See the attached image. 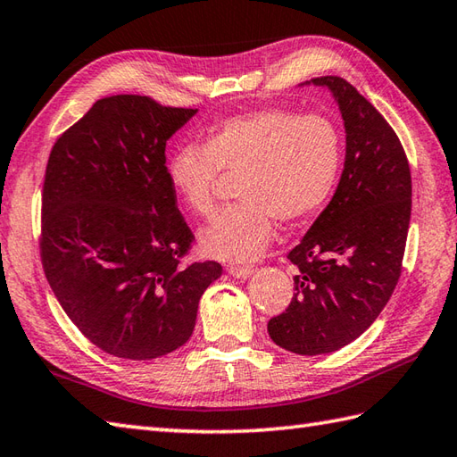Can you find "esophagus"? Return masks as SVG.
I'll list each match as a JSON object with an SVG mask.
<instances>
[{"label":"esophagus","instance_id":"obj_1","mask_svg":"<svg viewBox=\"0 0 457 457\" xmlns=\"http://www.w3.org/2000/svg\"><path fill=\"white\" fill-rule=\"evenodd\" d=\"M227 271L230 273L232 278L246 279V278L252 276V273H254V268H250V266H235V263H230V266L227 268Z\"/></svg>","mask_w":457,"mask_h":457}]
</instances>
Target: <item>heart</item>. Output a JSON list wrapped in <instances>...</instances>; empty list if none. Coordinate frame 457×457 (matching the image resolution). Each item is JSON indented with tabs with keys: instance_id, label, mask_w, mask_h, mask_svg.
I'll list each match as a JSON object with an SVG mask.
<instances>
[{
	"instance_id": "heart-1",
	"label": "heart",
	"mask_w": 457,
	"mask_h": 457,
	"mask_svg": "<svg viewBox=\"0 0 457 457\" xmlns=\"http://www.w3.org/2000/svg\"><path fill=\"white\" fill-rule=\"evenodd\" d=\"M342 137L332 119L268 107L211 125L205 145L179 146L168 176L199 217L217 209L220 170L242 174L240 203L201 230L205 254L227 262L254 260L268 246L278 219L297 225L319 212L337 186Z\"/></svg>"
}]
</instances>
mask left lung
Here are the masks:
<instances>
[{
  "mask_svg": "<svg viewBox=\"0 0 457 457\" xmlns=\"http://www.w3.org/2000/svg\"><path fill=\"white\" fill-rule=\"evenodd\" d=\"M327 86L346 129V160L332 201L287 258L299 273L289 307L270 319V338L301 356L337 352L366 332L403 270L411 220V168L399 137L340 76Z\"/></svg>",
  "mask_w": 457,
  "mask_h": 457,
  "instance_id": "left-lung-1",
  "label": "left lung"
}]
</instances>
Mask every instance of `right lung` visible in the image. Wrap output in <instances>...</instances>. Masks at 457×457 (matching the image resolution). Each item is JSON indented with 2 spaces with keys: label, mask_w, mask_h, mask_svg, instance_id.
<instances>
[{
  "label": "right lung",
  "mask_w": 457,
  "mask_h": 457,
  "mask_svg": "<svg viewBox=\"0 0 457 457\" xmlns=\"http://www.w3.org/2000/svg\"><path fill=\"white\" fill-rule=\"evenodd\" d=\"M195 113L105 97L50 150L40 262L70 320L111 356L152 360L186 344L222 273L212 260L184 262L195 237L166 166L168 138Z\"/></svg>",
  "instance_id": "add662e5"
}]
</instances>
